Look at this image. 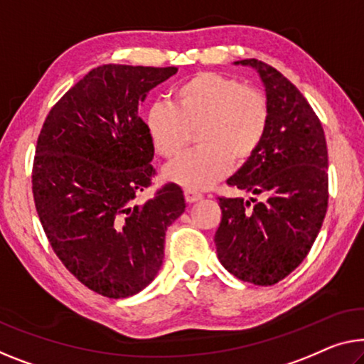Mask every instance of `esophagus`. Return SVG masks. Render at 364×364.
<instances>
[{
  "label": "esophagus",
  "instance_id": "1",
  "mask_svg": "<svg viewBox=\"0 0 364 364\" xmlns=\"http://www.w3.org/2000/svg\"><path fill=\"white\" fill-rule=\"evenodd\" d=\"M184 199H186V203L193 204V203H198V200L203 199V194L198 191H193V189H184Z\"/></svg>",
  "mask_w": 364,
  "mask_h": 364
}]
</instances>
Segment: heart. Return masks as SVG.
I'll return each mask as SVG.
<instances>
[{"label":"heart","instance_id":"obj_1","mask_svg":"<svg viewBox=\"0 0 364 364\" xmlns=\"http://www.w3.org/2000/svg\"><path fill=\"white\" fill-rule=\"evenodd\" d=\"M269 105L252 86L214 72H200L173 90L171 105L155 102L145 114V129L166 160L181 155L196 130L199 149L165 170V176L199 191L220 181L235 165L255 155L267 135Z\"/></svg>","mask_w":364,"mask_h":364}]
</instances>
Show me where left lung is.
Returning a JSON list of instances; mask_svg holds the SVG:
<instances>
[{"label": "left lung", "instance_id": "obj_1", "mask_svg": "<svg viewBox=\"0 0 364 364\" xmlns=\"http://www.w3.org/2000/svg\"><path fill=\"white\" fill-rule=\"evenodd\" d=\"M235 65L255 68L262 78L269 124L255 155L227 180L259 200L219 198L222 220L214 242L229 273L271 286L299 267L322 227L328 204L327 142L317 114L278 70L257 58Z\"/></svg>", "mask_w": 364, "mask_h": 364}]
</instances>
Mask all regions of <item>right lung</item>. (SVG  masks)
Here are the masks:
<instances>
[{
    "instance_id": "1",
    "label": "right lung",
    "mask_w": 364,
    "mask_h": 364,
    "mask_svg": "<svg viewBox=\"0 0 364 364\" xmlns=\"http://www.w3.org/2000/svg\"><path fill=\"white\" fill-rule=\"evenodd\" d=\"M176 72L93 68L52 107L37 139L32 193L43 232L65 268L111 299L137 294L155 279L165 232L186 208L175 183L137 203L155 175L139 106Z\"/></svg>"
}]
</instances>
